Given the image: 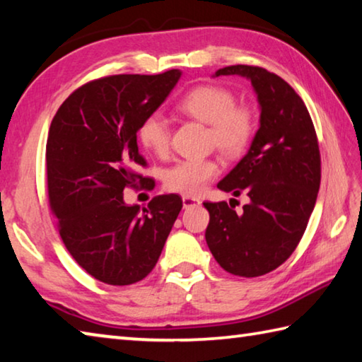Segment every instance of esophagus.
<instances>
[{
    "label": "esophagus",
    "instance_id": "esophagus-1",
    "mask_svg": "<svg viewBox=\"0 0 362 362\" xmlns=\"http://www.w3.org/2000/svg\"><path fill=\"white\" fill-rule=\"evenodd\" d=\"M183 202V209H189V207H194V206H199L201 201L196 199V198H189V196H183L182 198Z\"/></svg>",
    "mask_w": 362,
    "mask_h": 362
}]
</instances>
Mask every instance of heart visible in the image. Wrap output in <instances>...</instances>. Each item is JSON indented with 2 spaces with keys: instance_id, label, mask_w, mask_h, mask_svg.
<instances>
[{
  "instance_id": "1",
  "label": "heart",
  "mask_w": 362,
  "mask_h": 362,
  "mask_svg": "<svg viewBox=\"0 0 362 362\" xmlns=\"http://www.w3.org/2000/svg\"><path fill=\"white\" fill-rule=\"evenodd\" d=\"M182 112L210 124V137L228 155H235L247 147L255 131L252 110L235 104L231 91L216 85H199L189 90L179 103ZM137 139L144 148L158 156L168 153L170 127L161 112L147 115L137 128ZM220 174V166L210 158H192L174 164L164 173L168 192L183 196H198L210 180Z\"/></svg>"
}]
</instances>
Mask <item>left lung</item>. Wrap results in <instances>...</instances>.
I'll return each instance as SVG.
<instances>
[{"mask_svg":"<svg viewBox=\"0 0 362 362\" xmlns=\"http://www.w3.org/2000/svg\"><path fill=\"white\" fill-rule=\"evenodd\" d=\"M218 76L247 77L261 114L247 155L216 185L250 202L239 215L225 201L204 202L206 242L226 272L259 277L284 264L305 231L321 180L318 139L304 101L277 74L235 64Z\"/></svg>","mask_w":362,"mask_h":362,"instance_id":"1","label":"left lung"}]
</instances>
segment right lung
I'll return each mask as SVG.
<instances>
[{"label":"right lung","instance_id":"add662e5","mask_svg":"<svg viewBox=\"0 0 362 362\" xmlns=\"http://www.w3.org/2000/svg\"><path fill=\"white\" fill-rule=\"evenodd\" d=\"M182 72L118 74L71 93L52 120L45 161L50 209L72 258L107 285L136 284L152 272L182 210L177 194L147 209L128 206L123 189L152 179L137 174L146 160L137 128L179 82Z\"/></svg>","mask_w":362,"mask_h":362}]
</instances>
